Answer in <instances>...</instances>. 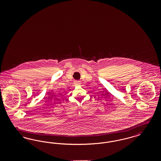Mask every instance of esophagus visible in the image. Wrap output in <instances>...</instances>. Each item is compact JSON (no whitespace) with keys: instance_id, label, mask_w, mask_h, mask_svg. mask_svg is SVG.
Listing matches in <instances>:
<instances>
[{"instance_id":"34e87169","label":"esophagus","mask_w":161,"mask_h":161,"mask_svg":"<svg viewBox=\"0 0 161 161\" xmlns=\"http://www.w3.org/2000/svg\"><path fill=\"white\" fill-rule=\"evenodd\" d=\"M80 84V83H79V81H75V84L78 85V84Z\"/></svg>"}]
</instances>
